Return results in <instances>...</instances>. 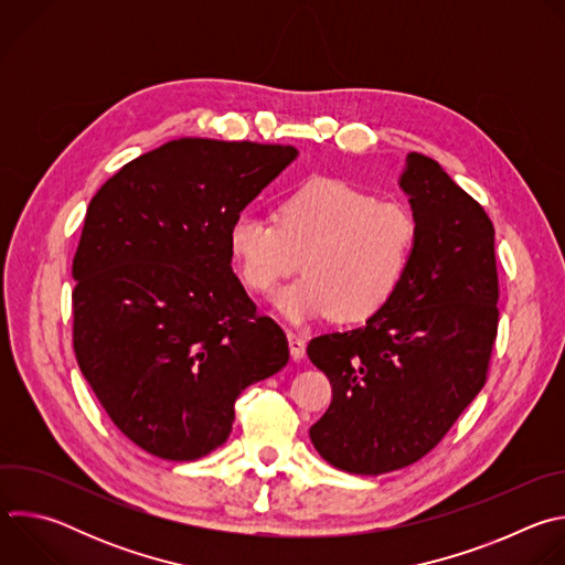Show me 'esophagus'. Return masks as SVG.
Masks as SVG:
<instances>
[{
	"label": "esophagus",
	"mask_w": 565,
	"mask_h": 565,
	"mask_svg": "<svg viewBox=\"0 0 565 565\" xmlns=\"http://www.w3.org/2000/svg\"><path fill=\"white\" fill-rule=\"evenodd\" d=\"M288 347H290L292 360H301L306 355V340L299 338L297 333H288Z\"/></svg>",
	"instance_id": "1"
}]
</instances>
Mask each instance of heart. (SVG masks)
Masks as SVG:
<instances>
[{"mask_svg":"<svg viewBox=\"0 0 565 565\" xmlns=\"http://www.w3.org/2000/svg\"><path fill=\"white\" fill-rule=\"evenodd\" d=\"M416 238L409 210L338 177L288 190L275 221L238 214L227 230L236 273L253 292H273L301 264L306 275L275 299L295 321L331 312L362 321L380 312L407 279Z\"/></svg>","mask_w":565,"mask_h":565,"instance_id":"obj_1","label":"heart"}]
</instances>
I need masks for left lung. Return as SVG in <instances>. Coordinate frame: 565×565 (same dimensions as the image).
Wrapping results in <instances>:
<instances>
[{"instance_id": "8db88e82", "label": "left lung", "mask_w": 565, "mask_h": 565, "mask_svg": "<svg viewBox=\"0 0 565 565\" xmlns=\"http://www.w3.org/2000/svg\"><path fill=\"white\" fill-rule=\"evenodd\" d=\"M399 188L418 227L405 284L364 327L306 349L333 386L310 440L327 462L362 476L407 467L443 440L486 384L499 329L486 210L418 151Z\"/></svg>"}]
</instances>
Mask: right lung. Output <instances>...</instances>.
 I'll use <instances>...</instances> for the list:
<instances>
[{
	"mask_svg": "<svg viewBox=\"0 0 565 565\" xmlns=\"http://www.w3.org/2000/svg\"><path fill=\"white\" fill-rule=\"evenodd\" d=\"M297 158L290 145L179 138L92 199L73 257V349L114 425L166 460L221 447L288 340L232 273L227 230Z\"/></svg>",
	"mask_w": 565,
	"mask_h": 565,
	"instance_id": "right-lung-1",
	"label": "right lung"
}]
</instances>
